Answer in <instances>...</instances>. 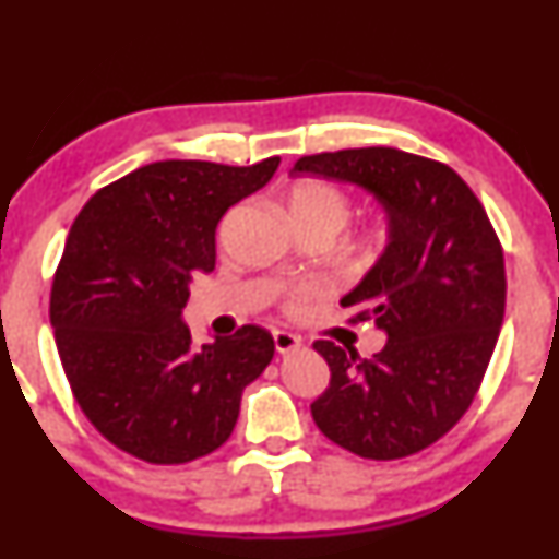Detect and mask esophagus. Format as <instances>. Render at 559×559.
Masks as SVG:
<instances>
[{
    "label": "esophagus",
    "instance_id": "obj_1",
    "mask_svg": "<svg viewBox=\"0 0 559 559\" xmlns=\"http://www.w3.org/2000/svg\"><path fill=\"white\" fill-rule=\"evenodd\" d=\"M273 345H276L281 355H286V353H293V349L300 347V337L293 333H286V330H273Z\"/></svg>",
    "mask_w": 559,
    "mask_h": 559
}]
</instances>
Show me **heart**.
I'll list each match as a JSON object with an SVG mask.
<instances>
[{"instance_id":"obj_1","label":"heart","mask_w":559,"mask_h":559,"mask_svg":"<svg viewBox=\"0 0 559 559\" xmlns=\"http://www.w3.org/2000/svg\"><path fill=\"white\" fill-rule=\"evenodd\" d=\"M288 212L293 226H308V229H320L335 236L343 231L349 216H353V200L343 187L325 179H298L296 185L288 189ZM394 243V222L390 214H377L374 219L365 226L355 241H349L345 249L349 263L355 269H372L374 263L384 259ZM310 298V288H296L290 290L286 298V308L290 313L306 308Z\"/></svg>"}]
</instances>
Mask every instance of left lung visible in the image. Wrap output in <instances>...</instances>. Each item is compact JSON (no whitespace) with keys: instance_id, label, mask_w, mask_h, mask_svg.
Returning a JSON list of instances; mask_svg holds the SVG:
<instances>
[{"instance_id":"8db88e82","label":"left lung","mask_w":559,"mask_h":559,"mask_svg":"<svg viewBox=\"0 0 559 559\" xmlns=\"http://www.w3.org/2000/svg\"><path fill=\"white\" fill-rule=\"evenodd\" d=\"M293 175L367 189L394 222V243L340 300L349 323L374 320L386 343L370 359L316 340L330 367L310 404L318 429L362 459L419 453L476 396L506 313V263L493 224L471 187L437 159L394 147L300 157Z\"/></svg>"}]
</instances>
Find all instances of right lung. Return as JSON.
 <instances>
[{"label": "right lung", "instance_id": "right-lung-1", "mask_svg": "<svg viewBox=\"0 0 559 559\" xmlns=\"http://www.w3.org/2000/svg\"><path fill=\"white\" fill-rule=\"evenodd\" d=\"M278 163L165 159L98 189L75 216L51 286L56 347L83 414L130 456L175 466L219 449L243 386L273 359L259 325L194 349L182 308L192 276L214 271L216 224Z\"/></svg>", "mask_w": 559, "mask_h": 559}]
</instances>
